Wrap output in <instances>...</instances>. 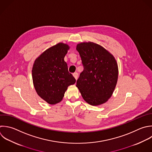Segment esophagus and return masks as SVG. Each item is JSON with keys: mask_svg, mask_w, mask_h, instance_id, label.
<instances>
[{"mask_svg": "<svg viewBox=\"0 0 152 152\" xmlns=\"http://www.w3.org/2000/svg\"><path fill=\"white\" fill-rule=\"evenodd\" d=\"M78 73L77 72H74L73 74V76L74 77V78H75V80H77V78H78Z\"/></svg>", "mask_w": 152, "mask_h": 152, "instance_id": "obj_1", "label": "esophagus"}]
</instances>
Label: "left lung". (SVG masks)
<instances>
[{
  "mask_svg": "<svg viewBox=\"0 0 152 152\" xmlns=\"http://www.w3.org/2000/svg\"><path fill=\"white\" fill-rule=\"evenodd\" d=\"M76 49L84 66L76 85L83 98L92 106L106 103L117 84L118 66L115 58L103 47L91 42L78 43Z\"/></svg>",
  "mask_w": 152,
  "mask_h": 152,
  "instance_id": "1",
  "label": "left lung"
}]
</instances>
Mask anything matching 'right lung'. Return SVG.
Masks as SVG:
<instances>
[{
    "label": "right lung",
    "instance_id": "right-lung-1",
    "mask_svg": "<svg viewBox=\"0 0 152 152\" xmlns=\"http://www.w3.org/2000/svg\"><path fill=\"white\" fill-rule=\"evenodd\" d=\"M69 48L67 44L59 43L43 52L34 62V87L37 94L49 104L62 101L68 87L75 83L64 61Z\"/></svg>",
    "mask_w": 152,
    "mask_h": 152
}]
</instances>
